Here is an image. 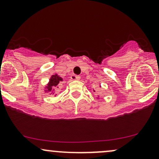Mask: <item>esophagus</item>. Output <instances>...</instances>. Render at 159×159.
<instances>
[{"label": "esophagus", "mask_w": 159, "mask_h": 159, "mask_svg": "<svg viewBox=\"0 0 159 159\" xmlns=\"http://www.w3.org/2000/svg\"><path fill=\"white\" fill-rule=\"evenodd\" d=\"M71 78H72V80H80L81 77L78 75H72L71 76Z\"/></svg>", "instance_id": "esophagus-1"}]
</instances>
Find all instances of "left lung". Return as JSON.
<instances>
[{"instance_id": "left-lung-1", "label": "left lung", "mask_w": 159, "mask_h": 159, "mask_svg": "<svg viewBox=\"0 0 159 159\" xmlns=\"http://www.w3.org/2000/svg\"><path fill=\"white\" fill-rule=\"evenodd\" d=\"M94 92H95V90H94Z\"/></svg>"}]
</instances>
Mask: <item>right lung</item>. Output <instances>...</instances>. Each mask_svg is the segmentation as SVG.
Segmentation results:
<instances>
[{"label":"right lung","mask_w":159,"mask_h":159,"mask_svg":"<svg viewBox=\"0 0 159 159\" xmlns=\"http://www.w3.org/2000/svg\"><path fill=\"white\" fill-rule=\"evenodd\" d=\"M63 81L62 78L59 77L57 75H52V78H51L50 81H49V83L48 86L46 87L47 90L51 92L52 90V88H54V87H57L61 81Z\"/></svg>","instance_id":"add662e5"}]
</instances>
